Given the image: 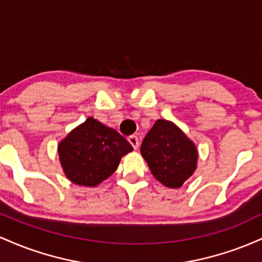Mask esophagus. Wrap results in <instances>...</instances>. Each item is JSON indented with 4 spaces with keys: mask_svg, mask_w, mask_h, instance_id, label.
I'll return each mask as SVG.
<instances>
[{
    "mask_svg": "<svg viewBox=\"0 0 262 262\" xmlns=\"http://www.w3.org/2000/svg\"><path fill=\"white\" fill-rule=\"evenodd\" d=\"M128 140L134 149H138V146H139V139H138L137 135H130V137H128Z\"/></svg>",
    "mask_w": 262,
    "mask_h": 262,
    "instance_id": "esophagus-1",
    "label": "esophagus"
}]
</instances>
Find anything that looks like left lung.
<instances>
[{
    "label": "left lung",
    "instance_id": "8db88e82",
    "mask_svg": "<svg viewBox=\"0 0 262 262\" xmlns=\"http://www.w3.org/2000/svg\"><path fill=\"white\" fill-rule=\"evenodd\" d=\"M140 152L158 181L170 188H179L197 166L194 144L165 119L155 122L140 146Z\"/></svg>",
    "mask_w": 262,
    "mask_h": 262
}]
</instances>
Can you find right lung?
<instances>
[{
    "label": "right lung",
    "mask_w": 262,
    "mask_h": 262,
    "mask_svg": "<svg viewBox=\"0 0 262 262\" xmlns=\"http://www.w3.org/2000/svg\"><path fill=\"white\" fill-rule=\"evenodd\" d=\"M132 150L133 146L123 135L92 117L75 128L58 146L68 179L89 187L108 179L117 170L122 156Z\"/></svg>",
    "instance_id": "1"
}]
</instances>
